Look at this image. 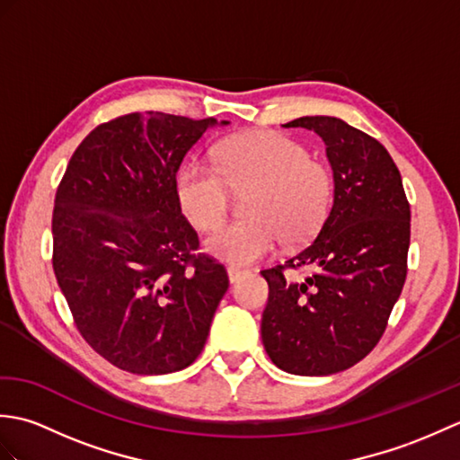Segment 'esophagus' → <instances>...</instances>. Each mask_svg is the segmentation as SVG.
I'll use <instances>...</instances> for the list:
<instances>
[{
	"instance_id": "34e87169",
	"label": "esophagus",
	"mask_w": 460,
	"mask_h": 460,
	"mask_svg": "<svg viewBox=\"0 0 460 460\" xmlns=\"http://www.w3.org/2000/svg\"><path fill=\"white\" fill-rule=\"evenodd\" d=\"M247 275L245 269H239V267H227V277H229V282L233 285V282H237L239 279H243Z\"/></svg>"
}]
</instances>
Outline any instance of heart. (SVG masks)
<instances>
[{"instance_id":"1","label":"heart","mask_w":460,"mask_h":460,"mask_svg":"<svg viewBox=\"0 0 460 460\" xmlns=\"http://www.w3.org/2000/svg\"><path fill=\"white\" fill-rule=\"evenodd\" d=\"M215 164H185L178 175L183 213L198 229L219 225L233 190H251V219L225 223L205 239V251L231 267H247L277 247L310 239L324 223L332 203V175L308 158L300 142L280 132L233 136L215 150Z\"/></svg>"}]
</instances>
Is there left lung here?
<instances>
[{
    "label": "left lung",
    "mask_w": 460,
    "mask_h": 460,
    "mask_svg": "<svg viewBox=\"0 0 460 460\" xmlns=\"http://www.w3.org/2000/svg\"><path fill=\"white\" fill-rule=\"evenodd\" d=\"M285 128L316 132L334 173V203L305 249L261 275L269 282L261 338L277 367L338 374L364 359L387 326L407 277L411 211L402 173L376 138L336 116H302ZM308 266L305 281L284 272Z\"/></svg>",
    "instance_id": "obj_1"
}]
</instances>
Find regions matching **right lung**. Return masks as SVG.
<instances>
[{"mask_svg": "<svg viewBox=\"0 0 460 460\" xmlns=\"http://www.w3.org/2000/svg\"><path fill=\"white\" fill-rule=\"evenodd\" d=\"M227 120L120 116L86 136L55 195L53 269L81 336L116 367L172 374L201 354L229 279L195 257L180 165Z\"/></svg>", "mask_w": 460, "mask_h": 460, "instance_id": "1", "label": "right lung"}]
</instances>
